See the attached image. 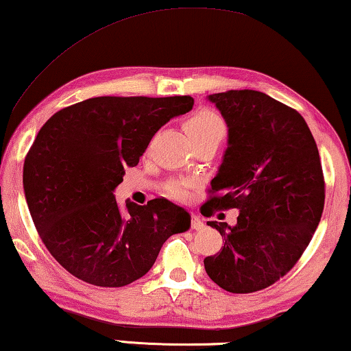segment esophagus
Masks as SVG:
<instances>
[{"label": "esophagus", "instance_id": "esophagus-1", "mask_svg": "<svg viewBox=\"0 0 351 351\" xmlns=\"http://www.w3.org/2000/svg\"><path fill=\"white\" fill-rule=\"evenodd\" d=\"M191 228L192 230H202L203 228L202 219L195 216V214H192V216H191Z\"/></svg>", "mask_w": 351, "mask_h": 351}]
</instances>
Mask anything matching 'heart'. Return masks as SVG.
<instances>
[{"label":"heart","mask_w":351,"mask_h":351,"mask_svg":"<svg viewBox=\"0 0 351 351\" xmlns=\"http://www.w3.org/2000/svg\"><path fill=\"white\" fill-rule=\"evenodd\" d=\"M184 129L189 135L192 143H198L202 140H221L226 137L227 124L217 112L211 108H200L186 119ZM167 193L176 200H186L187 184L184 182H170L167 186Z\"/></svg>","instance_id":"b5f03b06"}]
</instances>
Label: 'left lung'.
<instances>
[{
    "label": "left lung",
    "instance_id": "left-lung-1",
    "mask_svg": "<svg viewBox=\"0 0 351 351\" xmlns=\"http://www.w3.org/2000/svg\"><path fill=\"white\" fill-rule=\"evenodd\" d=\"M228 125V148L202 206L239 209L237 226L209 221L221 252L203 260L213 282L230 293L273 285L301 258L322 219L325 176L304 118L254 90L211 94Z\"/></svg>",
    "mask_w": 351,
    "mask_h": 351
}]
</instances>
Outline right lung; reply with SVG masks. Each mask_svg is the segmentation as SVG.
Wrapping results in <instances>:
<instances>
[{"instance_id":"right-lung-1","label":"right lung","mask_w":351,"mask_h":351,"mask_svg":"<svg viewBox=\"0 0 351 351\" xmlns=\"http://www.w3.org/2000/svg\"><path fill=\"white\" fill-rule=\"evenodd\" d=\"M191 96H101L56 112L25 158L23 189L42 243L72 276L97 287L143 277L191 216L165 198L121 208L113 195L153 135L189 112Z\"/></svg>"}]
</instances>
